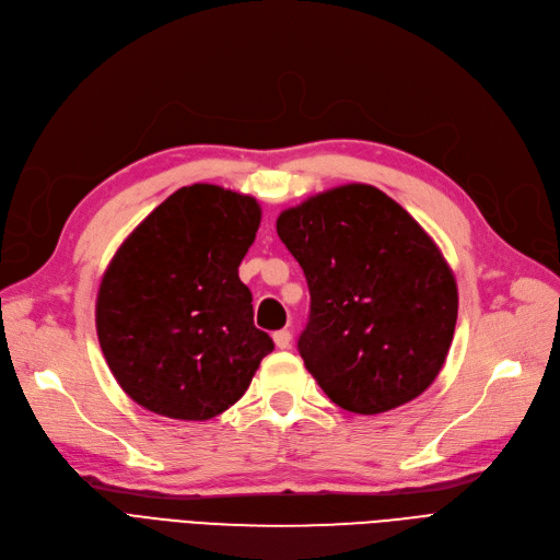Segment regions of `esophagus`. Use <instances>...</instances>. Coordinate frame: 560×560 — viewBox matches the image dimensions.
<instances>
[{
	"label": "esophagus",
	"mask_w": 560,
	"mask_h": 560,
	"mask_svg": "<svg viewBox=\"0 0 560 560\" xmlns=\"http://www.w3.org/2000/svg\"><path fill=\"white\" fill-rule=\"evenodd\" d=\"M273 341H276L278 349H289V346H291V332L289 330H278V332H273Z\"/></svg>",
	"instance_id": "1"
}]
</instances>
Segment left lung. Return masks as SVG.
<instances>
[{"label":"left lung","mask_w":560,"mask_h":560,"mask_svg":"<svg viewBox=\"0 0 560 560\" xmlns=\"http://www.w3.org/2000/svg\"><path fill=\"white\" fill-rule=\"evenodd\" d=\"M278 236L310 287L299 353L332 404L358 415L431 387L458 318L454 271L376 186L343 184L284 209Z\"/></svg>","instance_id":"left-lung-1"}]
</instances>
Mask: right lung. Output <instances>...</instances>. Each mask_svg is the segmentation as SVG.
Here are the masks:
<instances>
[{"mask_svg":"<svg viewBox=\"0 0 560 560\" xmlns=\"http://www.w3.org/2000/svg\"><path fill=\"white\" fill-rule=\"evenodd\" d=\"M255 198L217 184L168 196L131 232L100 282V349L125 394L182 421L221 415L248 389L273 339L253 324L238 264L255 242Z\"/></svg>","mask_w":560,"mask_h":560,"instance_id":"add662e5","label":"right lung"}]
</instances>
